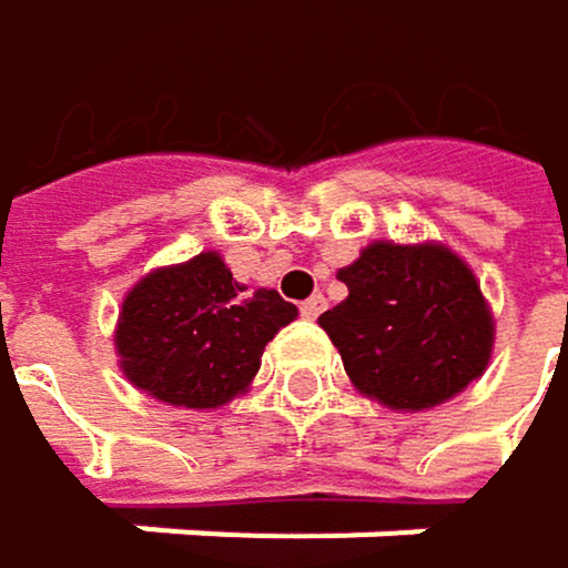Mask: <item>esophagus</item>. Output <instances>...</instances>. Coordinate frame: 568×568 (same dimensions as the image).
<instances>
[{"label":"esophagus","instance_id":"esophagus-1","mask_svg":"<svg viewBox=\"0 0 568 568\" xmlns=\"http://www.w3.org/2000/svg\"><path fill=\"white\" fill-rule=\"evenodd\" d=\"M325 311V294H311L307 301H301V315L304 318H318Z\"/></svg>","mask_w":568,"mask_h":568}]
</instances>
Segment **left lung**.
Here are the masks:
<instances>
[{"mask_svg": "<svg viewBox=\"0 0 568 568\" xmlns=\"http://www.w3.org/2000/svg\"><path fill=\"white\" fill-rule=\"evenodd\" d=\"M338 281L348 297L318 325L365 396L413 413L457 396L488 368L491 311L447 246L373 243Z\"/></svg>", "mask_w": 568, "mask_h": 568, "instance_id": "8db88e82", "label": "left lung"}]
</instances>
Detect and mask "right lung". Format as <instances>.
<instances>
[{"label":"right lung","instance_id":"add662e5","mask_svg":"<svg viewBox=\"0 0 568 568\" xmlns=\"http://www.w3.org/2000/svg\"><path fill=\"white\" fill-rule=\"evenodd\" d=\"M294 315L277 291L246 294L220 253H200L128 291L114 345L138 389L172 406L216 409L250 386L264 345Z\"/></svg>","mask_w":568,"mask_h":568}]
</instances>
